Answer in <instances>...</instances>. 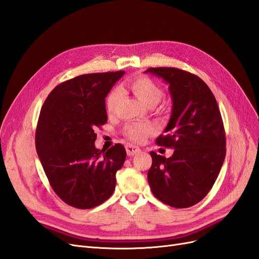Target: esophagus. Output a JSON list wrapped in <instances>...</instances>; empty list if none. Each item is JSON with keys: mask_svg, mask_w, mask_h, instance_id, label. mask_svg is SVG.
Returning a JSON list of instances; mask_svg holds the SVG:
<instances>
[{"mask_svg": "<svg viewBox=\"0 0 259 259\" xmlns=\"http://www.w3.org/2000/svg\"><path fill=\"white\" fill-rule=\"evenodd\" d=\"M139 151H140V149L138 147L134 146V145H127L126 146V152H127V155H130V156L137 154Z\"/></svg>", "mask_w": 259, "mask_h": 259, "instance_id": "34e87169", "label": "esophagus"}]
</instances>
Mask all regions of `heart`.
Segmentation results:
<instances>
[{
  "instance_id": "b5f03b06",
  "label": "heart",
  "mask_w": 259,
  "mask_h": 259,
  "mask_svg": "<svg viewBox=\"0 0 259 259\" xmlns=\"http://www.w3.org/2000/svg\"><path fill=\"white\" fill-rule=\"evenodd\" d=\"M127 89L147 106H154L163 98V90L161 86L146 75H137L127 81ZM122 99V91L119 88L113 89L108 94L106 99V109L109 114L114 113ZM124 133L134 142H142L147 136L154 133V126L151 123L127 124L124 127Z\"/></svg>"
}]
</instances>
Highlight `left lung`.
<instances>
[{
  "label": "left lung",
  "instance_id": "1",
  "mask_svg": "<svg viewBox=\"0 0 259 259\" xmlns=\"http://www.w3.org/2000/svg\"><path fill=\"white\" fill-rule=\"evenodd\" d=\"M169 84L173 110L156 145L175 149L170 158L151 151L148 183L165 204L186 208L204 199L226 156V134L213 93L198 75L171 67L149 68Z\"/></svg>",
  "mask_w": 259,
  "mask_h": 259
}]
</instances>
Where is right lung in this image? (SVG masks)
Masks as SVG:
<instances>
[{
    "mask_svg": "<svg viewBox=\"0 0 259 259\" xmlns=\"http://www.w3.org/2000/svg\"><path fill=\"white\" fill-rule=\"evenodd\" d=\"M124 73L75 76L57 85L41 108L36 152L53 190L72 207L93 208L114 191L126 151L121 144L98 150L94 143L108 121L106 97Z\"/></svg>",
    "mask_w": 259,
    "mask_h": 259,
    "instance_id": "1",
    "label": "right lung"
}]
</instances>
